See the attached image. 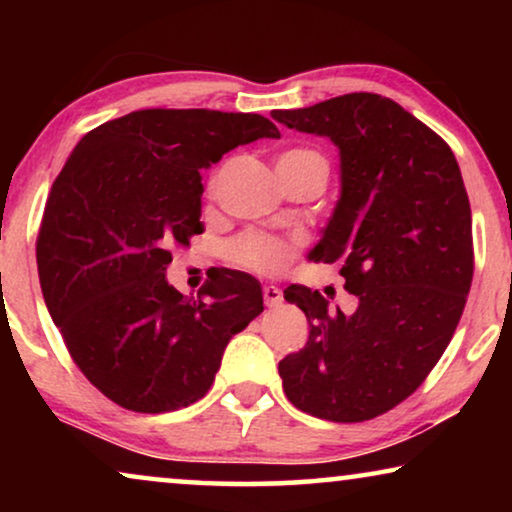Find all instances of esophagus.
<instances>
[{"label": "esophagus", "mask_w": 512, "mask_h": 512, "mask_svg": "<svg viewBox=\"0 0 512 512\" xmlns=\"http://www.w3.org/2000/svg\"><path fill=\"white\" fill-rule=\"evenodd\" d=\"M263 298H265V305H268V307H277V305L284 303L282 289H277V286H272V284H268L263 289Z\"/></svg>", "instance_id": "obj_1"}]
</instances>
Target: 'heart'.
I'll use <instances>...</instances> for the list:
<instances>
[{
    "label": "heart",
    "instance_id": "obj_1",
    "mask_svg": "<svg viewBox=\"0 0 512 512\" xmlns=\"http://www.w3.org/2000/svg\"><path fill=\"white\" fill-rule=\"evenodd\" d=\"M282 158H305V160H314V163L324 165V160H321L317 153L307 149L286 151L279 156V160ZM233 254L237 261L247 265V268H254L261 272H275L279 268H284L286 261L291 258V247L286 242L277 240V237L251 233V235L240 237V240L233 244Z\"/></svg>",
    "mask_w": 512,
    "mask_h": 512
}]
</instances>
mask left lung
Returning a JSON list of instances; mask_svg holds the SVG:
<instances>
[{
  "instance_id": "1",
  "label": "left lung",
  "mask_w": 512,
  "mask_h": 512,
  "mask_svg": "<svg viewBox=\"0 0 512 512\" xmlns=\"http://www.w3.org/2000/svg\"><path fill=\"white\" fill-rule=\"evenodd\" d=\"M270 116L338 149L340 198L307 258L340 261L359 300L345 314L307 286L284 291L310 324L305 347L279 361L286 398L331 422L373 419L431 373L471 291V205L457 158L382 95L349 93Z\"/></svg>"
}]
</instances>
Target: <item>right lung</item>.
<instances>
[{
  "instance_id": "1",
  "label": "right lung",
  "mask_w": 512,
  "mask_h": 512,
  "mask_svg": "<svg viewBox=\"0 0 512 512\" xmlns=\"http://www.w3.org/2000/svg\"><path fill=\"white\" fill-rule=\"evenodd\" d=\"M279 139L265 116L142 109L90 130L55 179L37 240L46 307L81 373L135 412L186 408L212 387L263 289L219 270L188 298L167 282L174 244L202 233V177L223 153Z\"/></svg>"
}]
</instances>
